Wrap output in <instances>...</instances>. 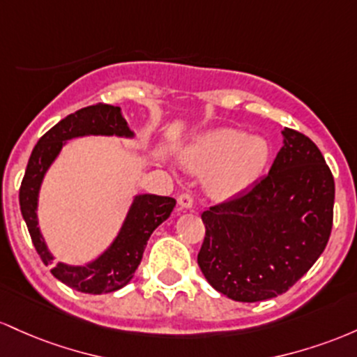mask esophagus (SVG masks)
Instances as JSON below:
<instances>
[{
  "mask_svg": "<svg viewBox=\"0 0 357 357\" xmlns=\"http://www.w3.org/2000/svg\"><path fill=\"white\" fill-rule=\"evenodd\" d=\"M177 202H178L180 209H183V211L192 209V206H194V197H192L190 194H180Z\"/></svg>",
  "mask_w": 357,
  "mask_h": 357,
  "instance_id": "esophagus-1",
  "label": "esophagus"
}]
</instances>
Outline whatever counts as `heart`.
<instances>
[{"label":"heart","mask_w":357,"mask_h":357,"mask_svg":"<svg viewBox=\"0 0 357 357\" xmlns=\"http://www.w3.org/2000/svg\"><path fill=\"white\" fill-rule=\"evenodd\" d=\"M270 146L261 136H250L234 128H218L200 135L183 150L187 168L207 174L204 185L214 199L238 195L261 174Z\"/></svg>","instance_id":"1"}]
</instances>
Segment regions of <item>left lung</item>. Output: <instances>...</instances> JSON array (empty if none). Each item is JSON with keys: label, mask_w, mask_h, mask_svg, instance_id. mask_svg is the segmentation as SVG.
Instances as JSON below:
<instances>
[{"label": "left lung", "mask_w": 357, "mask_h": 357, "mask_svg": "<svg viewBox=\"0 0 357 357\" xmlns=\"http://www.w3.org/2000/svg\"><path fill=\"white\" fill-rule=\"evenodd\" d=\"M270 172L251 190L202 212L197 263L207 282L236 302L285 294L326 250L334 177L305 135L285 128Z\"/></svg>", "instance_id": "obj_1"}]
</instances>
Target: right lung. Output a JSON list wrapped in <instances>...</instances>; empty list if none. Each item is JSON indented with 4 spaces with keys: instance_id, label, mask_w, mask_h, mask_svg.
<instances>
[{
    "instance_id": "1",
    "label": "right lung",
    "mask_w": 357,
    "mask_h": 357,
    "mask_svg": "<svg viewBox=\"0 0 357 357\" xmlns=\"http://www.w3.org/2000/svg\"><path fill=\"white\" fill-rule=\"evenodd\" d=\"M81 136L135 138V131L128 126L121 107L102 102L82 107L63 118L38 139L31 151L25 177L20 187V209L35 250L45 265H52V275L67 287L82 294L101 295L119 290L131 282L136 268L142 261L151 232L170 218L177 202L172 197L155 194L135 195L118 236L98 258L81 266L66 265V263L54 265V255L50 253L38 227L37 209L40 187L47 170L59 157L66 143Z\"/></svg>"
}]
</instances>
